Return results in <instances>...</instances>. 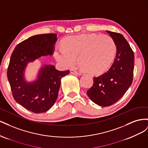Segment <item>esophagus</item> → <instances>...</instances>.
Wrapping results in <instances>:
<instances>
[{
  "label": "esophagus",
  "instance_id": "obj_1",
  "mask_svg": "<svg viewBox=\"0 0 148 148\" xmlns=\"http://www.w3.org/2000/svg\"><path fill=\"white\" fill-rule=\"evenodd\" d=\"M70 73H71V74L75 75H82V73H80V72H78V71H76V70H73V69L70 70Z\"/></svg>",
  "mask_w": 148,
  "mask_h": 148
}]
</instances>
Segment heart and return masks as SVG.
<instances>
[{
	"mask_svg": "<svg viewBox=\"0 0 148 148\" xmlns=\"http://www.w3.org/2000/svg\"><path fill=\"white\" fill-rule=\"evenodd\" d=\"M117 45L110 36L95 33L73 35L66 38L64 46L57 44L53 57L65 68L73 66L77 62L84 69L93 75L104 72L112 64Z\"/></svg>",
	"mask_w": 148,
	"mask_h": 148,
	"instance_id": "obj_1",
	"label": "heart"
}]
</instances>
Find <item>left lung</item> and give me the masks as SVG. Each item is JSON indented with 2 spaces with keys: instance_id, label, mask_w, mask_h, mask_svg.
Returning a JSON list of instances; mask_svg holds the SVG:
<instances>
[{
  "instance_id": "left-lung-1",
  "label": "left lung",
  "mask_w": 148,
  "mask_h": 148,
  "mask_svg": "<svg viewBox=\"0 0 148 148\" xmlns=\"http://www.w3.org/2000/svg\"><path fill=\"white\" fill-rule=\"evenodd\" d=\"M106 31L117 45L116 56L107 72L93 78L92 86L86 92L92 102L103 107L117 102L131 86L135 58L133 51L122 34Z\"/></svg>"
}]
</instances>
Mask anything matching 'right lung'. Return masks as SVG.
I'll use <instances>...</instances> for the list:
<instances>
[{"instance_id": "add662e5", "label": "right lung", "mask_w": 148, "mask_h": 148, "mask_svg": "<svg viewBox=\"0 0 148 148\" xmlns=\"http://www.w3.org/2000/svg\"><path fill=\"white\" fill-rule=\"evenodd\" d=\"M57 39V34L53 33L33 36L18 44L10 57L7 78L13 97L22 107L36 114L45 112L54 104L61 78L70 71H59L52 65H44L38 79L29 83L25 81V70L29 62L52 55Z\"/></svg>"}]
</instances>
